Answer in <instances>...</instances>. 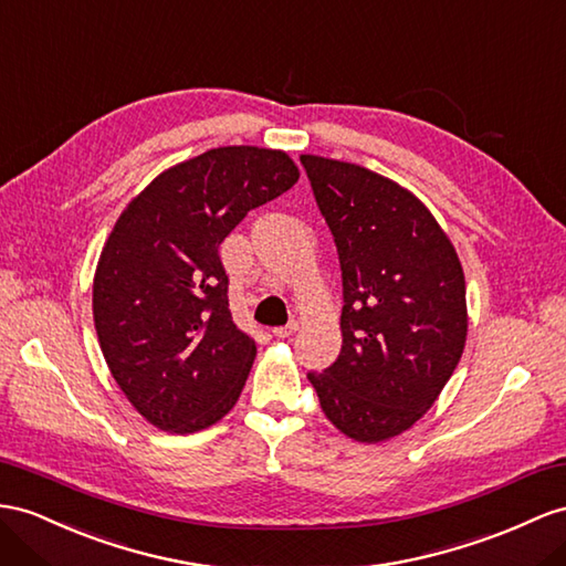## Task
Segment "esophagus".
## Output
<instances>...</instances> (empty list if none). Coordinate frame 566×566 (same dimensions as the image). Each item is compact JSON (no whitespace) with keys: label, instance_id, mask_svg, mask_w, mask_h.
Returning <instances> with one entry per match:
<instances>
[{"label":"esophagus","instance_id":"esophagus-1","mask_svg":"<svg viewBox=\"0 0 566 566\" xmlns=\"http://www.w3.org/2000/svg\"><path fill=\"white\" fill-rule=\"evenodd\" d=\"M296 329H298V323H296V321H292V323L284 325V327H274V329H272V335L277 337V339H286V337H292Z\"/></svg>","mask_w":566,"mask_h":566}]
</instances>
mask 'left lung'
Here are the masks:
<instances>
[{"label": "left lung", "mask_w": 566, "mask_h": 566, "mask_svg": "<svg viewBox=\"0 0 566 566\" xmlns=\"http://www.w3.org/2000/svg\"><path fill=\"white\" fill-rule=\"evenodd\" d=\"M301 163L344 284L339 358L308 380L332 426L378 444L421 421L459 366L467 280L454 243L409 188L323 155Z\"/></svg>", "instance_id": "8db88e82"}]
</instances>
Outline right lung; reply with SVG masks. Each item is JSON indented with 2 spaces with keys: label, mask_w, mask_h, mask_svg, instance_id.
Masks as SVG:
<instances>
[{
  "label": "right lung",
  "mask_w": 566,
  "mask_h": 566,
  "mask_svg": "<svg viewBox=\"0 0 566 566\" xmlns=\"http://www.w3.org/2000/svg\"><path fill=\"white\" fill-rule=\"evenodd\" d=\"M298 177L284 150L224 145L159 171L114 222L93 321L112 378L150 426L188 434L234 409L255 339L231 321L217 249Z\"/></svg>",
  "instance_id": "right-lung-1"
}]
</instances>
